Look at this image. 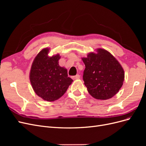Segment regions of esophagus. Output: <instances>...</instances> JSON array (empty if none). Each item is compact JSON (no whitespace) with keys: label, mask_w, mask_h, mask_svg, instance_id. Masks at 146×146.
Returning a JSON list of instances; mask_svg holds the SVG:
<instances>
[{"label":"esophagus","mask_w":146,"mask_h":146,"mask_svg":"<svg viewBox=\"0 0 146 146\" xmlns=\"http://www.w3.org/2000/svg\"><path fill=\"white\" fill-rule=\"evenodd\" d=\"M80 75H79V74H77L76 76H72V79H74V80H76V79H79V78H80Z\"/></svg>","instance_id":"obj_1"}]
</instances>
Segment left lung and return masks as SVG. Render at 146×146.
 <instances>
[{
    "mask_svg": "<svg viewBox=\"0 0 146 146\" xmlns=\"http://www.w3.org/2000/svg\"><path fill=\"white\" fill-rule=\"evenodd\" d=\"M85 65L83 79L90 94L94 98L107 100L121 89L125 74L119 61L109 52L98 48L97 53L82 58Z\"/></svg>",
    "mask_w": 146,
    "mask_h": 146,
    "instance_id": "left-lung-1",
    "label": "left lung"
}]
</instances>
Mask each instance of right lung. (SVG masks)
Wrapping results in <instances>:
<instances>
[{"mask_svg": "<svg viewBox=\"0 0 146 146\" xmlns=\"http://www.w3.org/2000/svg\"><path fill=\"white\" fill-rule=\"evenodd\" d=\"M49 48H43L35 57L30 72L34 91L43 100L52 102L60 98L73 82L67 69L61 67L59 54L48 56Z\"/></svg>", "mask_w": 146, "mask_h": 146, "instance_id": "1", "label": "right lung"}]
</instances>
